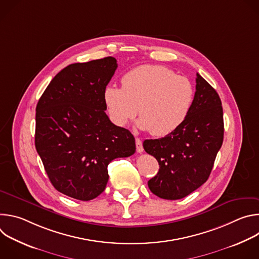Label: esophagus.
<instances>
[{"instance_id": "obj_1", "label": "esophagus", "mask_w": 259, "mask_h": 259, "mask_svg": "<svg viewBox=\"0 0 259 259\" xmlns=\"http://www.w3.org/2000/svg\"><path fill=\"white\" fill-rule=\"evenodd\" d=\"M135 142H136V151H137V153H142L143 152V146H142L141 140L139 138H136Z\"/></svg>"}]
</instances>
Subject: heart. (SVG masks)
I'll return each mask as SVG.
<instances>
[{
    "label": "heart",
    "instance_id": "b5f03b06",
    "mask_svg": "<svg viewBox=\"0 0 259 259\" xmlns=\"http://www.w3.org/2000/svg\"><path fill=\"white\" fill-rule=\"evenodd\" d=\"M122 85L109 84L103 90L110 120L123 127L138 112L141 118L137 126L158 137L176 130L187 119L194 102L192 82L163 65L137 66L125 73Z\"/></svg>",
    "mask_w": 259,
    "mask_h": 259
}]
</instances>
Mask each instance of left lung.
Returning a JSON list of instances; mask_svg holds the SVG:
<instances>
[{
	"instance_id": "8db88e82",
	"label": "left lung",
	"mask_w": 259,
	"mask_h": 259,
	"mask_svg": "<svg viewBox=\"0 0 259 259\" xmlns=\"http://www.w3.org/2000/svg\"><path fill=\"white\" fill-rule=\"evenodd\" d=\"M196 83L194 102L184 122L165 137L143 142L144 151L160 165L147 184L162 199H182L200 188L223 145L224 112L219 95L199 73Z\"/></svg>"
}]
</instances>
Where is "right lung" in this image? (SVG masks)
<instances>
[{
  "label": "right lung",
  "mask_w": 259,
  "mask_h": 259,
  "mask_svg": "<svg viewBox=\"0 0 259 259\" xmlns=\"http://www.w3.org/2000/svg\"><path fill=\"white\" fill-rule=\"evenodd\" d=\"M118 67L109 56L72 63L52 79L35 108L34 144L53 187L90 201L108 180L107 165L135 153V138L105 114L103 90Z\"/></svg>",
  "instance_id": "obj_1"
}]
</instances>
